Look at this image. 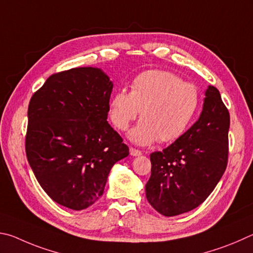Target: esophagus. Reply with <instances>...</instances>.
I'll return each instance as SVG.
<instances>
[{
  "label": "esophagus",
  "instance_id": "esophagus-1",
  "mask_svg": "<svg viewBox=\"0 0 253 253\" xmlns=\"http://www.w3.org/2000/svg\"><path fill=\"white\" fill-rule=\"evenodd\" d=\"M130 154H131V156H133V157H138V156H141V154H142V152H141L140 150H138V149L130 148Z\"/></svg>",
  "mask_w": 253,
  "mask_h": 253
}]
</instances>
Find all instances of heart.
<instances>
[{
	"label": "heart",
	"mask_w": 253,
	"mask_h": 253,
	"mask_svg": "<svg viewBox=\"0 0 253 253\" xmlns=\"http://www.w3.org/2000/svg\"><path fill=\"white\" fill-rule=\"evenodd\" d=\"M199 104L196 85L166 71H148L133 80L130 92L114 93L110 100V119L117 129L126 131L140 111L142 120L130 132V139L142 145L156 140L167 143L184 133Z\"/></svg>",
	"instance_id": "obj_1"
}]
</instances>
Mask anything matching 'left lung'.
Segmentation results:
<instances>
[{
	"instance_id": "obj_1",
	"label": "left lung",
	"mask_w": 253,
	"mask_h": 253,
	"mask_svg": "<svg viewBox=\"0 0 253 253\" xmlns=\"http://www.w3.org/2000/svg\"><path fill=\"white\" fill-rule=\"evenodd\" d=\"M230 114L209 85L198 121L162 151L150 154L145 196L159 213L174 216L196 209L223 175L229 156Z\"/></svg>"
}]
</instances>
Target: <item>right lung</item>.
<instances>
[{"mask_svg": "<svg viewBox=\"0 0 253 253\" xmlns=\"http://www.w3.org/2000/svg\"><path fill=\"white\" fill-rule=\"evenodd\" d=\"M113 84L97 68L52 74L31 97L25 152L53 201L86 209L101 198L111 168L129 148L106 121Z\"/></svg>", "mask_w": 253, "mask_h": 253, "instance_id": "add662e5", "label": "right lung"}]
</instances>
